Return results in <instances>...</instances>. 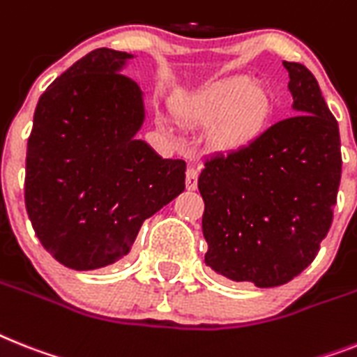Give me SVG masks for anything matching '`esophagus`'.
<instances>
[{"label": "esophagus", "mask_w": 357, "mask_h": 357, "mask_svg": "<svg viewBox=\"0 0 357 357\" xmlns=\"http://www.w3.org/2000/svg\"><path fill=\"white\" fill-rule=\"evenodd\" d=\"M197 181H199V169L195 166H188V169H185V188L193 191L197 188Z\"/></svg>", "instance_id": "34e87169"}]
</instances>
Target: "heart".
I'll return each instance as SVG.
<instances>
[{
  "mask_svg": "<svg viewBox=\"0 0 357 357\" xmlns=\"http://www.w3.org/2000/svg\"><path fill=\"white\" fill-rule=\"evenodd\" d=\"M181 114L190 122L213 126L208 144L217 151H238L253 144L272 119V96L244 76L222 79L182 100Z\"/></svg>",
  "mask_w": 357,
  "mask_h": 357,
  "instance_id": "1",
  "label": "heart"
}]
</instances>
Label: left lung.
<instances>
[{
    "instance_id": "1",
    "label": "left lung",
    "mask_w": 357,
    "mask_h": 357,
    "mask_svg": "<svg viewBox=\"0 0 357 357\" xmlns=\"http://www.w3.org/2000/svg\"><path fill=\"white\" fill-rule=\"evenodd\" d=\"M297 114L273 123L248 147L206 158V264L231 281L272 288L297 278L326 237L341 181L337 120L316 76L282 61Z\"/></svg>"
}]
</instances>
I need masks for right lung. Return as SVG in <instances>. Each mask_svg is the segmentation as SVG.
Segmentation results:
<instances>
[{
	"label": "right lung",
	"instance_id": "1",
	"mask_svg": "<svg viewBox=\"0 0 357 357\" xmlns=\"http://www.w3.org/2000/svg\"><path fill=\"white\" fill-rule=\"evenodd\" d=\"M128 52L96 49L40 96L26 144L25 206L43 248L73 270L107 266L146 219L185 188V162L137 131L142 91L120 73Z\"/></svg>",
	"mask_w": 357,
	"mask_h": 357
}]
</instances>
